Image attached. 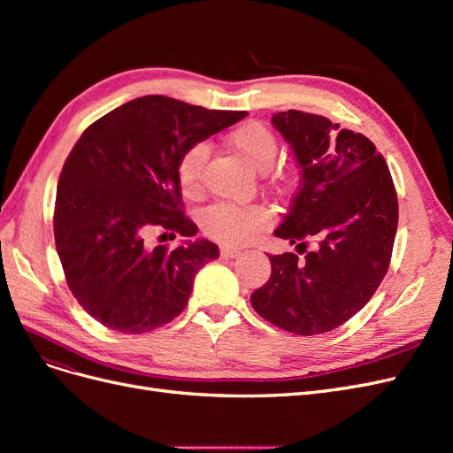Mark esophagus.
<instances>
[{"mask_svg": "<svg viewBox=\"0 0 453 453\" xmlns=\"http://www.w3.org/2000/svg\"><path fill=\"white\" fill-rule=\"evenodd\" d=\"M240 253H242V250L234 248V245H223L221 248V255L228 257V258H236V257H240Z\"/></svg>", "mask_w": 453, "mask_h": 453, "instance_id": "1", "label": "esophagus"}]
</instances>
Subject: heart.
<instances>
[{
	"label": "heart",
	"mask_w": 453,
	"mask_h": 453,
	"mask_svg": "<svg viewBox=\"0 0 453 453\" xmlns=\"http://www.w3.org/2000/svg\"><path fill=\"white\" fill-rule=\"evenodd\" d=\"M226 145L260 173L268 172L280 153V140L266 125L248 120L226 135ZM210 149L205 143H193L183 150L177 160V183L185 195L193 196L202 187L203 164ZM283 183V177H280ZM270 223V213L263 205L217 202L205 208L200 215V225L205 236L225 243H243L253 238L258 230Z\"/></svg>",
	"instance_id": "heart-1"
}]
</instances>
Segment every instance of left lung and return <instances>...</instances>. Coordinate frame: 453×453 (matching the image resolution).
<instances>
[{
  "label": "left lung",
  "instance_id": "obj_1",
  "mask_svg": "<svg viewBox=\"0 0 453 453\" xmlns=\"http://www.w3.org/2000/svg\"><path fill=\"white\" fill-rule=\"evenodd\" d=\"M272 125L291 145L300 187L278 238L296 250L270 255V280L251 295L255 311L300 336L328 333L357 313L386 278L399 202L386 160L366 135L321 115L289 109Z\"/></svg>",
  "mask_w": 453,
  "mask_h": 453
}]
</instances>
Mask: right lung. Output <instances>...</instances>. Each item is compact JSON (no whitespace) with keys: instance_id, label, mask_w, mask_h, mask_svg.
Returning <instances> with one entry per match:
<instances>
[{"instance_id":"right-lung-1","label":"right lung","mask_w":453,"mask_h":453,"mask_svg":"<svg viewBox=\"0 0 453 453\" xmlns=\"http://www.w3.org/2000/svg\"><path fill=\"white\" fill-rule=\"evenodd\" d=\"M245 115L142 96L92 122L73 145L58 180L54 242L67 287L96 321L142 334L185 310L196 272L219 248L198 240L150 250L143 240L153 228L196 234L177 160Z\"/></svg>"}]
</instances>
